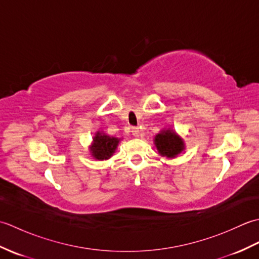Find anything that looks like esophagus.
Wrapping results in <instances>:
<instances>
[{"mask_svg":"<svg viewBox=\"0 0 259 259\" xmlns=\"http://www.w3.org/2000/svg\"><path fill=\"white\" fill-rule=\"evenodd\" d=\"M131 133H133L134 137H139L140 130H139V128H133V129H131Z\"/></svg>","mask_w":259,"mask_h":259,"instance_id":"esophagus-1","label":"esophagus"}]
</instances>
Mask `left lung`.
Here are the masks:
<instances>
[{
	"instance_id": "obj_1",
	"label": "left lung",
	"mask_w": 259,
	"mask_h": 259,
	"mask_svg": "<svg viewBox=\"0 0 259 259\" xmlns=\"http://www.w3.org/2000/svg\"><path fill=\"white\" fill-rule=\"evenodd\" d=\"M153 144H155L159 155L166 157L167 159L176 158L186 148L183 137L171 128L160 130V133L157 134L153 139Z\"/></svg>"
}]
</instances>
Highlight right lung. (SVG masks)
I'll return each mask as SVG.
<instances>
[{
  "label": "right lung",
  "instance_id": "obj_1",
  "mask_svg": "<svg viewBox=\"0 0 259 259\" xmlns=\"http://www.w3.org/2000/svg\"><path fill=\"white\" fill-rule=\"evenodd\" d=\"M121 138L110 137L103 131H97L93 136L91 145L89 146L91 156L96 160H108L117 150Z\"/></svg>",
  "mask_w": 259,
  "mask_h": 259
}]
</instances>
